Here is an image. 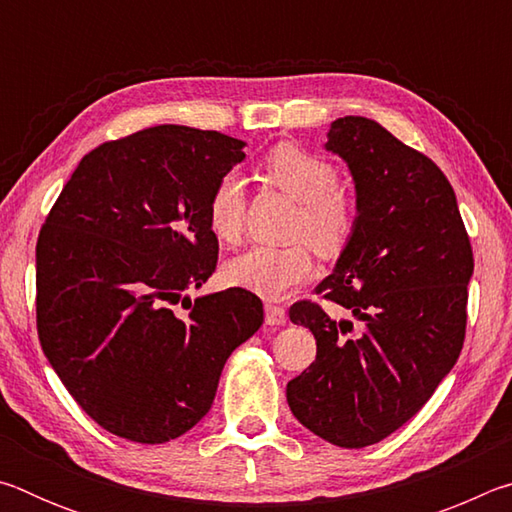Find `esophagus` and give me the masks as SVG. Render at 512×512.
<instances>
[{
  "instance_id": "1",
  "label": "esophagus",
  "mask_w": 512,
  "mask_h": 512,
  "mask_svg": "<svg viewBox=\"0 0 512 512\" xmlns=\"http://www.w3.org/2000/svg\"><path fill=\"white\" fill-rule=\"evenodd\" d=\"M264 311H266V325L280 327V325L287 323V311H284V307L275 305V302H266Z\"/></svg>"
}]
</instances>
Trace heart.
Segmentation results:
<instances>
[{
	"instance_id": "obj_1",
	"label": "heart",
	"mask_w": 512,
	"mask_h": 512,
	"mask_svg": "<svg viewBox=\"0 0 512 512\" xmlns=\"http://www.w3.org/2000/svg\"><path fill=\"white\" fill-rule=\"evenodd\" d=\"M266 178L293 201L300 214L293 235L305 239L320 255H336L354 230V207L341 194V178L334 164L291 144H280L266 155ZM246 189L237 173L223 176L207 201V221L221 241H237L244 230ZM314 273V259L305 246H253L230 259L225 275L232 284L262 298H284Z\"/></svg>"
}]
</instances>
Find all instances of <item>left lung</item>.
Masks as SVG:
<instances>
[{"mask_svg": "<svg viewBox=\"0 0 512 512\" xmlns=\"http://www.w3.org/2000/svg\"><path fill=\"white\" fill-rule=\"evenodd\" d=\"M325 151L348 164L357 216L316 293L362 329L296 302L289 318L311 329L316 361L289 381L287 402L318 438L361 449L409 422L454 368L474 257L454 189L427 155L352 115L332 121Z\"/></svg>", "mask_w": 512, "mask_h": 512, "instance_id": "left-lung-1", "label": "left lung"}]
</instances>
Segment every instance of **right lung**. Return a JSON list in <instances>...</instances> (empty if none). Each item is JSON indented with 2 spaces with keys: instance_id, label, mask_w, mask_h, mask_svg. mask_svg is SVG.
Returning <instances> with one entry per match:
<instances>
[{
  "instance_id": "obj_1",
  "label": "right lung",
  "mask_w": 512,
  "mask_h": 512,
  "mask_svg": "<svg viewBox=\"0 0 512 512\" xmlns=\"http://www.w3.org/2000/svg\"><path fill=\"white\" fill-rule=\"evenodd\" d=\"M235 137L162 124L90 151L36 246L38 336L76 404L119 438L160 445L212 409L221 370L264 323L255 293L192 298L214 273L212 189ZM187 301L180 317L172 305Z\"/></svg>"
}]
</instances>
